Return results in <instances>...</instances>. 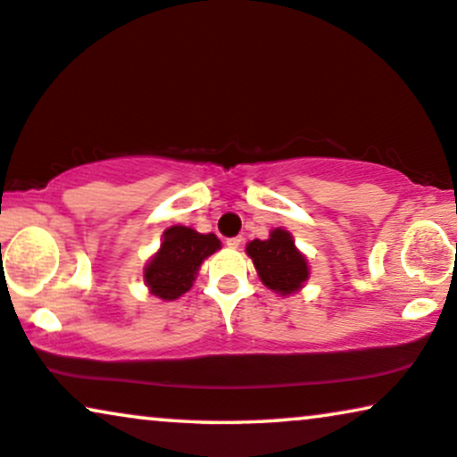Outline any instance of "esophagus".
<instances>
[{"mask_svg": "<svg viewBox=\"0 0 457 457\" xmlns=\"http://www.w3.org/2000/svg\"><path fill=\"white\" fill-rule=\"evenodd\" d=\"M229 248H238L242 245V236H236V238H228V242H225Z\"/></svg>", "mask_w": 457, "mask_h": 457, "instance_id": "34e87169", "label": "esophagus"}]
</instances>
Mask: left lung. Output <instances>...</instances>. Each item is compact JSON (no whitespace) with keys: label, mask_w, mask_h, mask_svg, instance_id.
Returning a JSON list of instances; mask_svg holds the SVG:
<instances>
[{"label":"left lung","mask_w":457,"mask_h":457,"mask_svg":"<svg viewBox=\"0 0 457 457\" xmlns=\"http://www.w3.org/2000/svg\"><path fill=\"white\" fill-rule=\"evenodd\" d=\"M261 282L278 295H292L301 290L309 278L305 254L295 246L290 232L276 228L267 240H253L246 245Z\"/></svg>","instance_id":"8db88e82"}]
</instances>
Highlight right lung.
<instances>
[{
    "mask_svg": "<svg viewBox=\"0 0 457 457\" xmlns=\"http://www.w3.org/2000/svg\"><path fill=\"white\" fill-rule=\"evenodd\" d=\"M221 248L215 234H198L186 225L165 229L158 253L144 267V282L150 295L162 301L179 299L192 288L200 265Z\"/></svg>",
    "mask_w": 457,
    "mask_h": 457,
    "instance_id": "add662e5",
    "label": "right lung"
}]
</instances>
